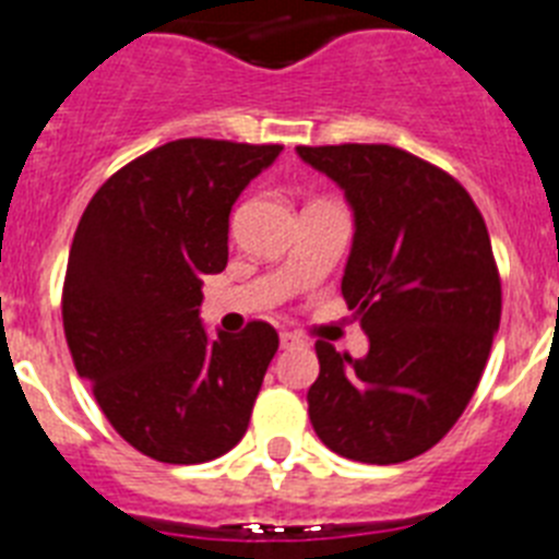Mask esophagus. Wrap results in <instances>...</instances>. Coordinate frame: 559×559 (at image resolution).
<instances>
[{
	"label": "esophagus",
	"instance_id": "34e87169",
	"mask_svg": "<svg viewBox=\"0 0 559 559\" xmlns=\"http://www.w3.org/2000/svg\"><path fill=\"white\" fill-rule=\"evenodd\" d=\"M301 335H295V332H281V349H293V346H301Z\"/></svg>",
	"mask_w": 559,
	"mask_h": 559
}]
</instances>
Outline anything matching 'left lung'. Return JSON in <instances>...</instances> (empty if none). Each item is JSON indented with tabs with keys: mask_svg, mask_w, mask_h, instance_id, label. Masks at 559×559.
Masks as SVG:
<instances>
[{
	"mask_svg": "<svg viewBox=\"0 0 559 559\" xmlns=\"http://www.w3.org/2000/svg\"><path fill=\"white\" fill-rule=\"evenodd\" d=\"M349 201L341 293L367 358L318 341L309 420L323 447L374 466L412 461L463 415L500 326V275L480 210L435 164L389 144L298 147Z\"/></svg>",
	"mask_w": 559,
	"mask_h": 559,
	"instance_id": "obj_1",
	"label": "left lung"
}]
</instances>
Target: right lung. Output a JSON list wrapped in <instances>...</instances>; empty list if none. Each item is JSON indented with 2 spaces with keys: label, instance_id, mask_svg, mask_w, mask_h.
<instances>
[{
  "label": "right lung",
  "instance_id": "add662e5",
  "mask_svg": "<svg viewBox=\"0 0 559 559\" xmlns=\"http://www.w3.org/2000/svg\"><path fill=\"white\" fill-rule=\"evenodd\" d=\"M281 150L167 142L112 173L79 222L64 337L112 429L153 461H215L250 426L278 332L250 321L210 337L201 278L227 266L229 210Z\"/></svg>",
  "mask_w": 559,
  "mask_h": 559
}]
</instances>
